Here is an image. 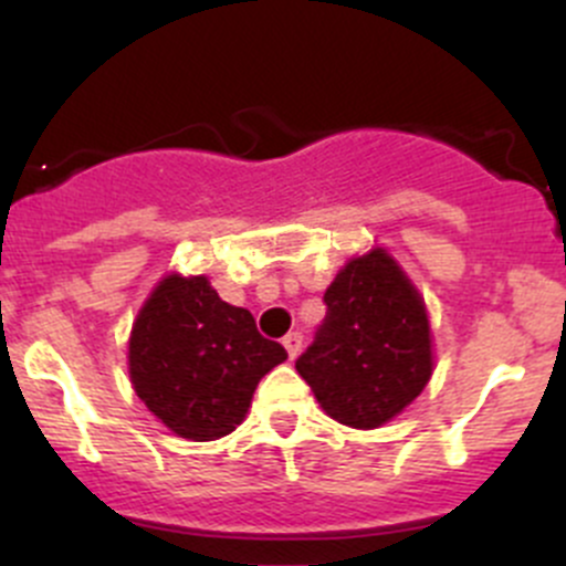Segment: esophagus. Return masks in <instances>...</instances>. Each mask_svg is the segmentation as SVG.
Segmentation results:
<instances>
[{"mask_svg": "<svg viewBox=\"0 0 566 566\" xmlns=\"http://www.w3.org/2000/svg\"><path fill=\"white\" fill-rule=\"evenodd\" d=\"M282 345L284 350H287V356L295 358L301 353V347H304V336H301L298 331H290V334L282 339Z\"/></svg>", "mask_w": 566, "mask_h": 566, "instance_id": "obj_1", "label": "esophagus"}]
</instances>
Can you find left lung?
Masks as SVG:
<instances>
[{
  "instance_id": "8db88e82",
  "label": "left lung",
  "mask_w": 566,
  "mask_h": 566,
  "mask_svg": "<svg viewBox=\"0 0 566 566\" xmlns=\"http://www.w3.org/2000/svg\"><path fill=\"white\" fill-rule=\"evenodd\" d=\"M323 301L328 312L295 369L331 419L375 430L402 413L432 375L424 301L386 249L353 256Z\"/></svg>"
}]
</instances>
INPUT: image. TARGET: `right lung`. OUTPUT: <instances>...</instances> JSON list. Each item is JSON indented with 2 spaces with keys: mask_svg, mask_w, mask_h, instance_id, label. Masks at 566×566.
<instances>
[{
  "mask_svg": "<svg viewBox=\"0 0 566 566\" xmlns=\"http://www.w3.org/2000/svg\"><path fill=\"white\" fill-rule=\"evenodd\" d=\"M287 358L249 310L219 298L205 276L169 273L136 315L128 373L136 397L175 436L224 438L247 419L262 375Z\"/></svg>",
  "mask_w": 566,
  "mask_h": 566,
  "instance_id": "right-lung-1",
  "label": "right lung"
}]
</instances>
